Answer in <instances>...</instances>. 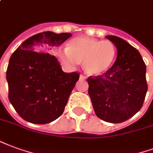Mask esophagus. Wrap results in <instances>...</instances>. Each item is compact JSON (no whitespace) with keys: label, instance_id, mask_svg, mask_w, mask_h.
<instances>
[{"label":"esophagus","instance_id":"obj_1","mask_svg":"<svg viewBox=\"0 0 153 153\" xmlns=\"http://www.w3.org/2000/svg\"><path fill=\"white\" fill-rule=\"evenodd\" d=\"M79 79L81 80H84V79H87V77H86L85 75H83V74H80Z\"/></svg>","mask_w":153,"mask_h":153}]
</instances>
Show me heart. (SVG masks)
<instances>
[{
  "instance_id": "obj_1",
  "label": "heart",
  "mask_w": 153,
  "mask_h": 153,
  "mask_svg": "<svg viewBox=\"0 0 153 153\" xmlns=\"http://www.w3.org/2000/svg\"><path fill=\"white\" fill-rule=\"evenodd\" d=\"M56 57L63 65L74 68L83 62V68L91 75H99L110 67L116 56V48L109 40L77 37L68 43L65 49L58 50Z\"/></svg>"
}]
</instances>
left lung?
I'll return each instance as SVG.
<instances>
[{"instance_id": "left-lung-1", "label": "left lung", "mask_w": 153, "mask_h": 153, "mask_svg": "<svg viewBox=\"0 0 153 153\" xmlns=\"http://www.w3.org/2000/svg\"><path fill=\"white\" fill-rule=\"evenodd\" d=\"M117 48V59L102 75L88 77V94L97 116L121 123L143 106L148 91L146 65L136 48L122 38L107 36Z\"/></svg>"}]
</instances>
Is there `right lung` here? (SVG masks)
I'll return each mask as SVG.
<instances>
[{
    "label": "right lung",
    "mask_w": 153,
    "mask_h": 153,
    "mask_svg": "<svg viewBox=\"0 0 153 153\" xmlns=\"http://www.w3.org/2000/svg\"><path fill=\"white\" fill-rule=\"evenodd\" d=\"M71 36L52 31L36 34L22 42L10 56L6 71L9 100L25 121L47 124L64 112L79 74L65 73L48 53Z\"/></svg>",
    "instance_id": "1"
}]
</instances>
